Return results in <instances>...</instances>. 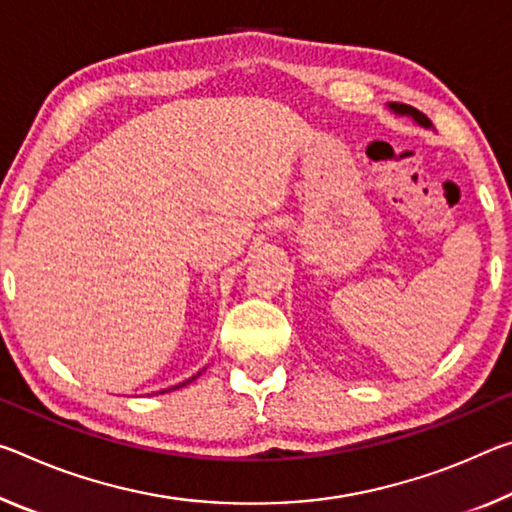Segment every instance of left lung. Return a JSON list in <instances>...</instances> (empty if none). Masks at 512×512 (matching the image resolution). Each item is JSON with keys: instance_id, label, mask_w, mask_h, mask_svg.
<instances>
[{"instance_id": "1", "label": "left lung", "mask_w": 512, "mask_h": 512, "mask_svg": "<svg viewBox=\"0 0 512 512\" xmlns=\"http://www.w3.org/2000/svg\"><path fill=\"white\" fill-rule=\"evenodd\" d=\"M389 109H392L394 113H399V116H410V118L415 120V123H417V125H421V127H426V129H431V127H433V123L424 116V113L417 111L415 107H408V104L392 102V104H389Z\"/></svg>"}]
</instances>
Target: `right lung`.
Here are the masks:
<instances>
[{
	"mask_svg": "<svg viewBox=\"0 0 512 512\" xmlns=\"http://www.w3.org/2000/svg\"><path fill=\"white\" fill-rule=\"evenodd\" d=\"M198 376H200V373H198ZM198 376H193V378H189V380H186V383H191V380H196V378H198ZM186 383H180V385H175V387H173V389H177V387H184V385H186Z\"/></svg>",
	"mask_w": 512,
	"mask_h": 512,
	"instance_id": "1",
	"label": "right lung"
}]
</instances>
